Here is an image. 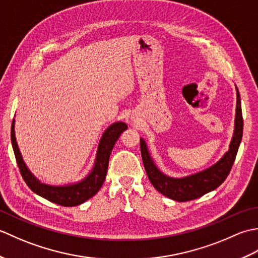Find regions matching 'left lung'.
<instances>
[{"mask_svg":"<svg viewBox=\"0 0 258 258\" xmlns=\"http://www.w3.org/2000/svg\"><path fill=\"white\" fill-rule=\"evenodd\" d=\"M236 96L237 102L234 133L231 143H229L228 151L221 157L220 161H217L214 165L203 169L201 172L184 177L167 176L156 166L154 160L151 156L149 147L146 145V142L143 139L140 140L142 160H143L147 176H149L152 185L161 194L177 202H187L210 193V191L217 188L226 179L227 175L231 172L243 136L242 105H240V95L237 86Z\"/></svg>","mask_w":258,"mask_h":258,"instance_id":"obj_1","label":"left lung"}]
</instances>
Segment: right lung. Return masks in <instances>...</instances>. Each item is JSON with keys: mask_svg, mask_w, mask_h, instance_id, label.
I'll list each match as a JSON object with an SVG mask.
<instances>
[{"mask_svg": "<svg viewBox=\"0 0 258 258\" xmlns=\"http://www.w3.org/2000/svg\"><path fill=\"white\" fill-rule=\"evenodd\" d=\"M15 119L13 118L12 127H11V142L14 151V155L18 162V166L22 177H23L26 185L34 191L35 194L42 196L50 202L62 206H76L83 204L84 202L94 196L104 183L106 177L109 156L116 141L125 130H127V125L123 122H115L104 131L100 143L97 146L95 162L91 172L87 174L80 182L68 184V185H48L42 183L36 178L33 173L27 168L25 162L19 149L18 142L15 138Z\"/></svg>", "mask_w": 258, "mask_h": 258, "instance_id": "obj_1", "label": "right lung"}]
</instances>
